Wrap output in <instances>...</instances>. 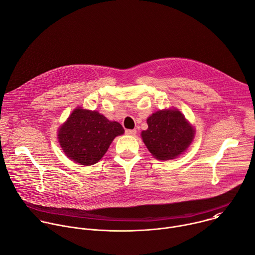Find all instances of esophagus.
Here are the masks:
<instances>
[{
    "instance_id": "1",
    "label": "esophagus",
    "mask_w": 255,
    "mask_h": 255,
    "mask_svg": "<svg viewBox=\"0 0 255 255\" xmlns=\"http://www.w3.org/2000/svg\"><path fill=\"white\" fill-rule=\"evenodd\" d=\"M125 133H126V135H130V136H134V135H136V133H137V131H136V129H127L126 131H125Z\"/></svg>"
}]
</instances>
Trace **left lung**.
<instances>
[{"label": "left lung", "mask_w": 255, "mask_h": 255, "mask_svg": "<svg viewBox=\"0 0 255 255\" xmlns=\"http://www.w3.org/2000/svg\"><path fill=\"white\" fill-rule=\"evenodd\" d=\"M148 129L142 139L148 150L159 160L174 159L190 145L194 130L177 110H163L147 119Z\"/></svg>", "instance_id": "obj_1"}]
</instances>
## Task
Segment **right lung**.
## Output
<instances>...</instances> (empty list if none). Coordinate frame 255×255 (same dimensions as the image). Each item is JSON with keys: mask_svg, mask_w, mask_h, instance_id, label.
Segmentation results:
<instances>
[{"mask_svg": "<svg viewBox=\"0 0 255 255\" xmlns=\"http://www.w3.org/2000/svg\"><path fill=\"white\" fill-rule=\"evenodd\" d=\"M124 133L121 124L109 121L97 111L78 108L61 127L58 138L65 154L82 165L97 163L113 139Z\"/></svg>", "mask_w": 255, "mask_h": 255, "instance_id": "obj_1", "label": "right lung"}]
</instances>
